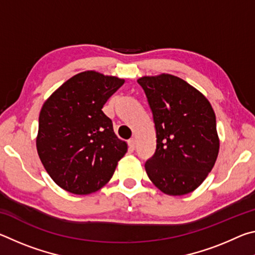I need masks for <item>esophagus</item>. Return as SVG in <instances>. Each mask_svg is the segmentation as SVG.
Segmentation results:
<instances>
[{
    "mask_svg": "<svg viewBox=\"0 0 255 255\" xmlns=\"http://www.w3.org/2000/svg\"><path fill=\"white\" fill-rule=\"evenodd\" d=\"M128 146H129V148L130 149H135L136 148V146H137V140H136V138H130V139L128 140Z\"/></svg>",
    "mask_w": 255,
    "mask_h": 255,
    "instance_id": "34e87169",
    "label": "esophagus"
}]
</instances>
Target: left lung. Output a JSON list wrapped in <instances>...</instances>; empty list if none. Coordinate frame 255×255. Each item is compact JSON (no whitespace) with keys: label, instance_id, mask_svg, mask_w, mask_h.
Returning a JSON list of instances; mask_svg holds the SVG:
<instances>
[{"label":"left lung","instance_id":"1","mask_svg":"<svg viewBox=\"0 0 255 255\" xmlns=\"http://www.w3.org/2000/svg\"><path fill=\"white\" fill-rule=\"evenodd\" d=\"M137 82L156 131V149L145 162L146 173L166 195H187L204 182L217 158L215 112L198 90L176 76H144Z\"/></svg>","mask_w":255,"mask_h":255}]
</instances>
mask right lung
<instances>
[{"label": "right lung", "instance_id": "obj_1", "mask_svg": "<svg viewBox=\"0 0 255 255\" xmlns=\"http://www.w3.org/2000/svg\"><path fill=\"white\" fill-rule=\"evenodd\" d=\"M125 83L118 77L83 72L66 81L41 108L37 150L60 188L89 195L109 181L127 144L116 136L102 108Z\"/></svg>", "mask_w": 255, "mask_h": 255}]
</instances>
